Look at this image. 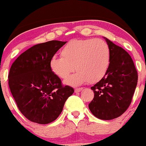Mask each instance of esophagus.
<instances>
[{
	"mask_svg": "<svg viewBox=\"0 0 146 146\" xmlns=\"http://www.w3.org/2000/svg\"><path fill=\"white\" fill-rule=\"evenodd\" d=\"M82 90H83V88H79L75 89L74 91H75V92H81Z\"/></svg>",
	"mask_w": 146,
	"mask_h": 146,
	"instance_id": "1",
	"label": "esophagus"
}]
</instances>
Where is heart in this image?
Listing matches in <instances>:
<instances>
[{
  "label": "heart",
  "mask_w": 146,
  "mask_h": 146,
  "mask_svg": "<svg viewBox=\"0 0 146 146\" xmlns=\"http://www.w3.org/2000/svg\"><path fill=\"white\" fill-rule=\"evenodd\" d=\"M62 57L54 56L49 62L52 72L67 85L77 86L90 81L96 83L104 78L111 62L109 44L101 39L72 40L62 48ZM75 67H74V66Z\"/></svg>",
  "instance_id": "obj_1"
}]
</instances>
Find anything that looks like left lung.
<instances>
[{
    "mask_svg": "<svg viewBox=\"0 0 146 146\" xmlns=\"http://www.w3.org/2000/svg\"><path fill=\"white\" fill-rule=\"evenodd\" d=\"M111 50V62L106 75L92 86L94 98L88 105L99 119L120 116L129 107L137 85L138 75L131 56L125 50L104 37Z\"/></svg>",
    "mask_w": 146,
    "mask_h": 146,
    "instance_id": "1",
    "label": "left lung"
}]
</instances>
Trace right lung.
<instances>
[{
  "label": "right lung",
  "instance_id": "obj_1",
  "mask_svg": "<svg viewBox=\"0 0 146 146\" xmlns=\"http://www.w3.org/2000/svg\"><path fill=\"white\" fill-rule=\"evenodd\" d=\"M66 43L52 40L36 44L11 66L10 91L21 113L31 122L45 125L54 121L74 92L70 86L62 85L49 66L51 58Z\"/></svg>",
  "mask_w": 146,
  "mask_h": 146
}]
</instances>
